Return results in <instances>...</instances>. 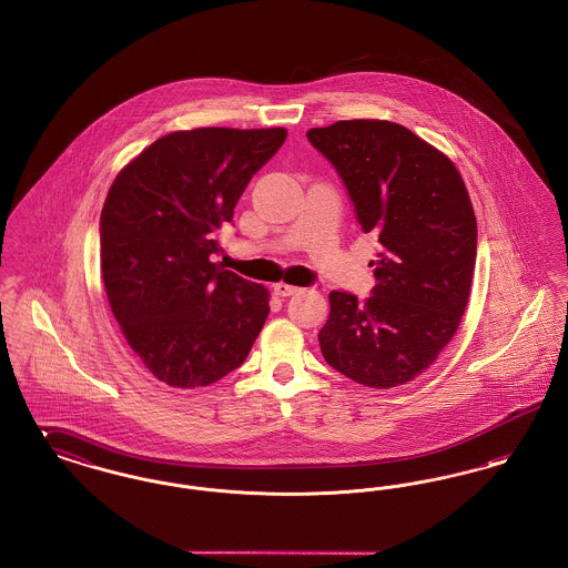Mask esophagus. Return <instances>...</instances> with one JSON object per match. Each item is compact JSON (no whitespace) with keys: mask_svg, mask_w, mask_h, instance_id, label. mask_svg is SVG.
<instances>
[{"mask_svg":"<svg viewBox=\"0 0 568 568\" xmlns=\"http://www.w3.org/2000/svg\"><path fill=\"white\" fill-rule=\"evenodd\" d=\"M297 292H300L297 287H294V285H287V283H276V285H274V294L278 297L294 296Z\"/></svg>","mask_w":568,"mask_h":568,"instance_id":"34e87169","label":"esophagus"}]
</instances>
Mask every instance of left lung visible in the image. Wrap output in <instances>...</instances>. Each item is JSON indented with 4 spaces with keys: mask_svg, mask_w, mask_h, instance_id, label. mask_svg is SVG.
Here are the masks:
<instances>
[{
    "mask_svg": "<svg viewBox=\"0 0 568 568\" xmlns=\"http://www.w3.org/2000/svg\"><path fill=\"white\" fill-rule=\"evenodd\" d=\"M381 244L373 296L329 292L325 362L366 387L422 375L458 329L477 257V221L456 165L398 123L338 121L306 132Z\"/></svg>",
    "mask_w": 568,
    "mask_h": 568,
    "instance_id": "1",
    "label": "left lung"
}]
</instances>
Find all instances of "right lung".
Instances as JSON below:
<instances>
[{"mask_svg":"<svg viewBox=\"0 0 568 568\" xmlns=\"http://www.w3.org/2000/svg\"><path fill=\"white\" fill-rule=\"evenodd\" d=\"M287 130L172 132L128 163L102 216V278L121 332L170 387H204L239 368L271 313L268 290L213 262L253 174Z\"/></svg>","mask_w":568,"mask_h":568,"instance_id":"add662e5","label":"right lung"}]
</instances>
